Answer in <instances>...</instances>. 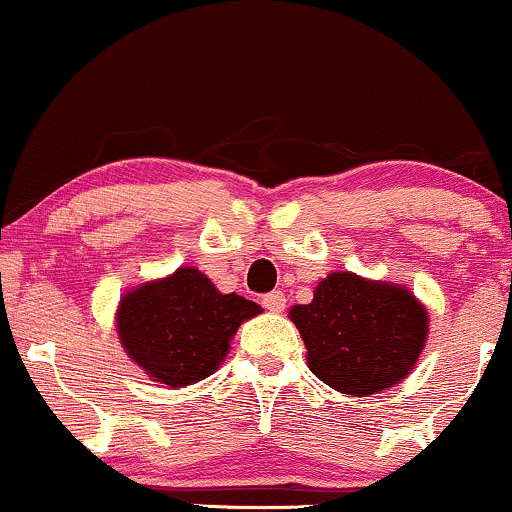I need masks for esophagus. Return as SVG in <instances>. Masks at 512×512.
<instances>
[{
  "label": "esophagus",
  "mask_w": 512,
  "mask_h": 512,
  "mask_svg": "<svg viewBox=\"0 0 512 512\" xmlns=\"http://www.w3.org/2000/svg\"><path fill=\"white\" fill-rule=\"evenodd\" d=\"M263 307L268 312H284L286 310V296L282 291H272V293H265L263 296Z\"/></svg>",
  "instance_id": "obj_1"
}]
</instances>
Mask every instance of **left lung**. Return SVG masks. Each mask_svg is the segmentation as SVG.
I'll list each match as a JSON object with an SVG mask.
<instances>
[{
	"label": "left lung",
	"mask_w": 512,
	"mask_h": 512,
	"mask_svg": "<svg viewBox=\"0 0 512 512\" xmlns=\"http://www.w3.org/2000/svg\"><path fill=\"white\" fill-rule=\"evenodd\" d=\"M310 370L328 387L370 396L401 382L426 342V310L408 289L333 272L291 310Z\"/></svg>",
	"instance_id": "8db88e82"
}]
</instances>
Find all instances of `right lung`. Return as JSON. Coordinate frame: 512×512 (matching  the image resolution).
Returning a JSON list of instances; mask_svg holds the SVG:
<instances>
[{
  "instance_id": "obj_1",
  "label": "right lung",
  "mask_w": 512,
  "mask_h": 512,
  "mask_svg": "<svg viewBox=\"0 0 512 512\" xmlns=\"http://www.w3.org/2000/svg\"><path fill=\"white\" fill-rule=\"evenodd\" d=\"M261 307L237 293H219L195 268L139 286L121 300L118 338L137 366L170 387H188L219 368L230 338Z\"/></svg>"
}]
</instances>
